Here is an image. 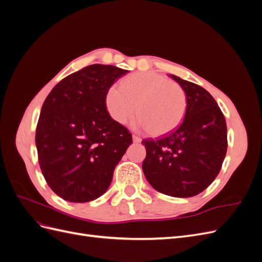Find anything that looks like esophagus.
<instances>
[{
  "label": "esophagus",
  "instance_id": "34e87169",
  "mask_svg": "<svg viewBox=\"0 0 262 262\" xmlns=\"http://www.w3.org/2000/svg\"><path fill=\"white\" fill-rule=\"evenodd\" d=\"M132 140H133V142L134 143H141V138H139V137H137V136H133L132 137Z\"/></svg>",
  "mask_w": 262,
  "mask_h": 262
}]
</instances>
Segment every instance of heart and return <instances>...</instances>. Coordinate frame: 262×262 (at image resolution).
I'll list each match as a JSON object with an SVG mask.
<instances>
[{
    "label": "heart",
    "instance_id": "1",
    "mask_svg": "<svg viewBox=\"0 0 262 262\" xmlns=\"http://www.w3.org/2000/svg\"><path fill=\"white\" fill-rule=\"evenodd\" d=\"M108 115L119 124H125L136 113L134 125L153 136L172 131L182 121L187 110V95L182 87L156 72H137L125 76L120 87L110 86L105 95Z\"/></svg>",
    "mask_w": 262,
    "mask_h": 262
}]
</instances>
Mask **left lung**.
Returning a JSON list of instances; mask_svg holds the SVG:
<instances>
[{
  "instance_id": "1",
  "label": "left lung",
  "mask_w": 262,
  "mask_h": 262,
  "mask_svg": "<svg viewBox=\"0 0 262 262\" xmlns=\"http://www.w3.org/2000/svg\"><path fill=\"white\" fill-rule=\"evenodd\" d=\"M187 95L185 119L176 130L143 140L145 178L157 191L177 198L199 194L216 178L227 150V128L215 99L203 87L170 75Z\"/></svg>"
}]
</instances>
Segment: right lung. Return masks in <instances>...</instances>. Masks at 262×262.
I'll use <instances>...</instances> for the list:
<instances>
[{"label": "right lung", "mask_w": 262, "mask_h": 262, "mask_svg": "<svg viewBox=\"0 0 262 262\" xmlns=\"http://www.w3.org/2000/svg\"><path fill=\"white\" fill-rule=\"evenodd\" d=\"M93 64L63 78L47 96L36 129L47 184L62 199L83 203L104 194L132 136L105 108L107 90L128 73Z\"/></svg>", "instance_id": "1"}]
</instances>
